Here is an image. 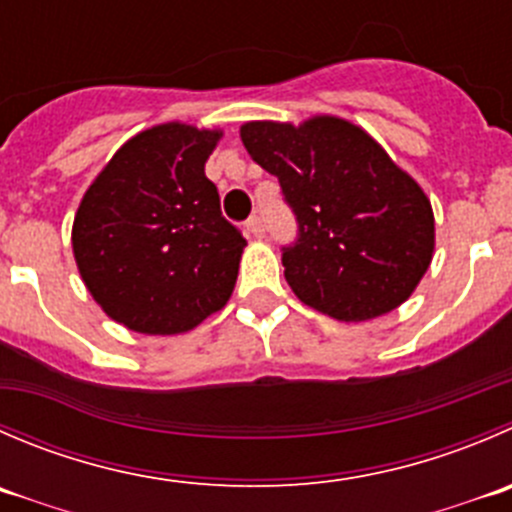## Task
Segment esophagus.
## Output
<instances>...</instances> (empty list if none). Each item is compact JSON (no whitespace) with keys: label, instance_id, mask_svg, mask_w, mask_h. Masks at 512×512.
I'll use <instances>...</instances> for the list:
<instances>
[{"label":"esophagus","instance_id":"obj_1","mask_svg":"<svg viewBox=\"0 0 512 512\" xmlns=\"http://www.w3.org/2000/svg\"><path fill=\"white\" fill-rule=\"evenodd\" d=\"M247 232H250L252 237L265 235V220H262V215H252L250 220H247Z\"/></svg>","mask_w":512,"mask_h":512}]
</instances>
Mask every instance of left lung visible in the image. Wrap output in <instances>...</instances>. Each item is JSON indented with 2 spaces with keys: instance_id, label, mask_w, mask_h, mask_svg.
I'll use <instances>...</instances> for the list:
<instances>
[{
  "instance_id": "1",
  "label": "left lung",
  "mask_w": 512,
  "mask_h": 512,
  "mask_svg": "<svg viewBox=\"0 0 512 512\" xmlns=\"http://www.w3.org/2000/svg\"><path fill=\"white\" fill-rule=\"evenodd\" d=\"M252 160L277 177L297 222L285 280L305 305L360 322L403 305L430 267L433 207L370 135L337 117L247 122Z\"/></svg>"
}]
</instances>
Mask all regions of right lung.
I'll use <instances>...</instances> for the list:
<instances>
[{
	"instance_id": "add662e5",
	"label": "right lung",
	"mask_w": 512,
	"mask_h": 512,
	"mask_svg": "<svg viewBox=\"0 0 512 512\" xmlns=\"http://www.w3.org/2000/svg\"><path fill=\"white\" fill-rule=\"evenodd\" d=\"M220 132L160 124L119 147L72 227L79 275L112 320L177 335L225 307L247 240L205 162Z\"/></svg>"
}]
</instances>
